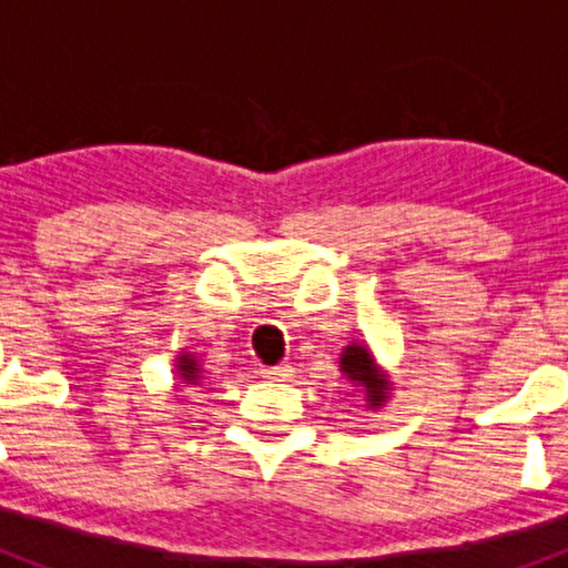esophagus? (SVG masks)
<instances>
[{
	"instance_id": "1",
	"label": "esophagus",
	"mask_w": 568,
	"mask_h": 568,
	"mask_svg": "<svg viewBox=\"0 0 568 568\" xmlns=\"http://www.w3.org/2000/svg\"><path fill=\"white\" fill-rule=\"evenodd\" d=\"M290 375H293V366L290 364H278V366H270V369H264V378H270V381H290Z\"/></svg>"
}]
</instances>
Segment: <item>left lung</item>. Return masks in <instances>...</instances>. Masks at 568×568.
<instances>
[{"label":"left lung","mask_w":568,"mask_h":568,"mask_svg":"<svg viewBox=\"0 0 568 568\" xmlns=\"http://www.w3.org/2000/svg\"><path fill=\"white\" fill-rule=\"evenodd\" d=\"M338 366L344 378L358 386V393H364L366 409H384L386 400L393 398V381L381 369L366 341H349L341 349Z\"/></svg>","instance_id":"left-lung-1"}]
</instances>
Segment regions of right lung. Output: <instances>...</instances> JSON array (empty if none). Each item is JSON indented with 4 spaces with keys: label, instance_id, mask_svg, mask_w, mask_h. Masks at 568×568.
Returning <instances> with one entry per match:
<instances>
[{
    "label": "right lung",
    "instance_id": "right-lung-1",
    "mask_svg": "<svg viewBox=\"0 0 568 568\" xmlns=\"http://www.w3.org/2000/svg\"><path fill=\"white\" fill-rule=\"evenodd\" d=\"M175 375H179V384L199 386V381H202V366H199L193 353L179 355V361H175Z\"/></svg>",
    "mask_w": 568,
    "mask_h": 568
}]
</instances>
